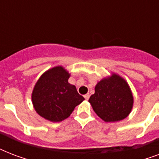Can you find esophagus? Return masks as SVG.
Masks as SVG:
<instances>
[{"label": "esophagus", "instance_id": "1", "mask_svg": "<svg viewBox=\"0 0 159 159\" xmlns=\"http://www.w3.org/2000/svg\"><path fill=\"white\" fill-rule=\"evenodd\" d=\"M84 97H85V99H86V100H88V99H89V97H90V95L89 94H86L84 96Z\"/></svg>", "mask_w": 159, "mask_h": 159}]
</instances>
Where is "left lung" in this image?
I'll use <instances>...</instances> for the list:
<instances>
[{"label": "left lung", "instance_id": "left-lung-1", "mask_svg": "<svg viewBox=\"0 0 159 159\" xmlns=\"http://www.w3.org/2000/svg\"><path fill=\"white\" fill-rule=\"evenodd\" d=\"M88 102L102 120L106 122H116L129 115L134 97L125 80L113 73L97 83L95 93Z\"/></svg>", "mask_w": 159, "mask_h": 159}]
</instances>
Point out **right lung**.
I'll return each mask as SVG.
<instances>
[{"instance_id": "right-lung-1", "label": "right lung", "mask_w": 159, "mask_h": 159, "mask_svg": "<svg viewBox=\"0 0 159 159\" xmlns=\"http://www.w3.org/2000/svg\"><path fill=\"white\" fill-rule=\"evenodd\" d=\"M70 74L62 66L46 71L37 81L32 92L36 112L52 122L67 119L75 107L84 101L74 85L68 83Z\"/></svg>"}]
</instances>
